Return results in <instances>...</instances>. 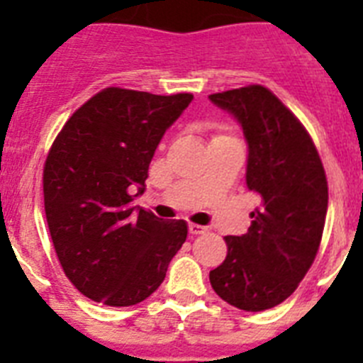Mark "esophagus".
Listing matches in <instances>:
<instances>
[{
    "mask_svg": "<svg viewBox=\"0 0 363 363\" xmlns=\"http://www.w3.org/2000/svg\"><path fill=\"white\" fill-rule=\"evenodd\" d=\"M205 230H207V227L198 225V223H189V233H191L192 236H198V234H203Z\"/></svg>",
    "mask_w": 363,
    "mask_h": 363,
    "instance_id": "1",
    "label": "esophagus"
}]
</instances>
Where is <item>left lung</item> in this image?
<instances>
[{"instance_id": "1", "label": "left lung", "mask_w": 363, "mask_h": 363, "mask_svg": "<svg viewBox=\"0 0 363 363\" xmlns=\"http://www.w3.org/2000/svg\"><path fill=\"white\" fill-rule=\"evenodd\" d=\"M245 136L247 187L259 198L242 236H225L227 256L209 272L221 300L265 311L294 293L313 265L327 214L322 160L303 125L262 85L211 94Z\"/></svg>"}]
</instances>
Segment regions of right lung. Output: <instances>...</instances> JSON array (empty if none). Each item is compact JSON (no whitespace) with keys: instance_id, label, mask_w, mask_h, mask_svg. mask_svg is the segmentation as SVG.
I'll return each mask as SVG.
<instances>
[{"instance_id":"add662e5","label":"right lung","mask_w":363,"mask_h":363,"mask_svg":"<svg viewBox=\"0 0 363 363\" xmlns=\"http://www.w3.org/2000/svg\"><path fill=\"white\" fill-rule=\"evenodd\" d=\"M192 94L108 86L74 112L45 162V214L74 287L111 307L136 306L165 280L187 240L184 220L163 221L134 198L165 130Z\"/></svg>"}]
</instances>
